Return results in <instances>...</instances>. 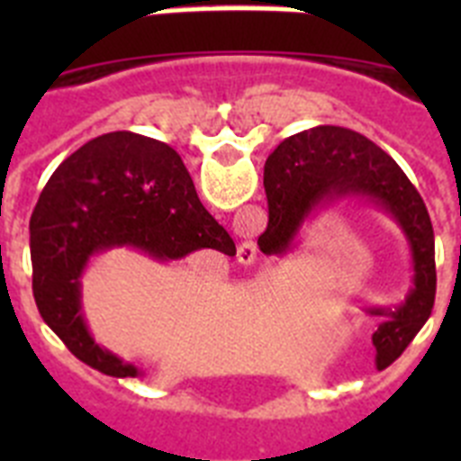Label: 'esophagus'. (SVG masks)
<instances>
[{
	"label": "esophagus",
	"mask_w": 461,
	"mask_h": 461,
	"mask_svg": "<svg viewBox=\"0 0 461 461\" xmlns=\"http://www.w3.org/2000/svg\"><path fill=\"white\" fill-rule=\"evenodd\" d=\"M256 258V244L251 242V240H247V242H240L238 247V260L240 263H244V266H251Z\"/></svg>",
	"instance_id": "obj_1"
}]
</instances>
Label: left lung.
I'll return each instance as SVG.
<instances>
[{"label": "left lung", "mask_w": 461, "mask_h": 461, "mask_svg": "<svg viewBox=\"0 0 461 461\" xmlns=\"http://www.w3.org/2000/svg\"><path fill=\"white\" fill-rule=\"evenodd\" d=\"M266 194L270 219L258 238L263 254L291 249L313 212L346 198L381 207L402 228L411 249L413 286L399 307L369 309L385 316L372 337L376 360L383 365L397 360L429 319L437 295L434 228L425 201L404 170L362 133L313 126L279 142L267 157Z\"/></svg>", "instance_id": "8db88e82"}]
</instances>
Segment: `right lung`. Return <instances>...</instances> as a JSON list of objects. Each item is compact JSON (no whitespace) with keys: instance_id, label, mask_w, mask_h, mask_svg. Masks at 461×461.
<instances>
[{"instance_id":"add662e5","label":"right lung","mask_w":461,"mask_h":461,"mask_svg":"<svg viewBox=\"0 0 461 461\" xmlns=\"http://www.w3.org/2000/svg\"><path fill=\"white\" fill-rule=\"evenodd\" d=\"M30 247L41 319L78 360L117 378L142 372L89 335L80 303L89 260L117 247L154 260L235 251L230 235L203 207L180 154L133 131L104 133L57 166L32 212Z\"/></svg>"}]
</instances>
